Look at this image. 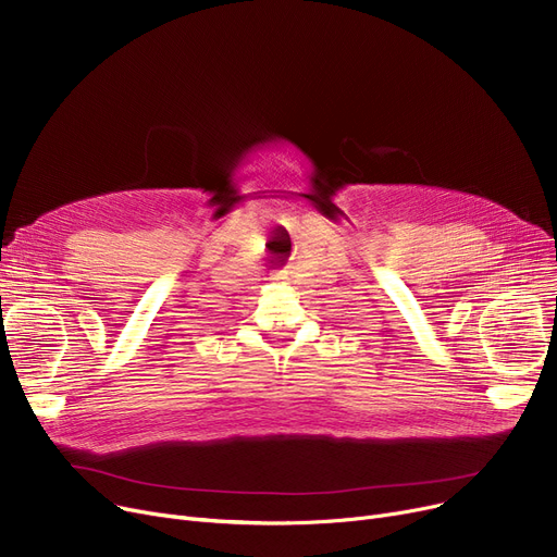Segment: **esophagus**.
<instances>
[{"label": "esophagus", "mask_w": 557, "mask_h": 557, "mask_svg": "<svg viewBox=\"0 0 557 557\" xmlns=\"http://www.w3.org/2000/svg\"><path fill=\"white\" fill-rule=\"evenodd\" d=\"M275 280H284V277H282V275H275Z\"/></svg>", "instance_id": "34e87169"}]
</instances>
